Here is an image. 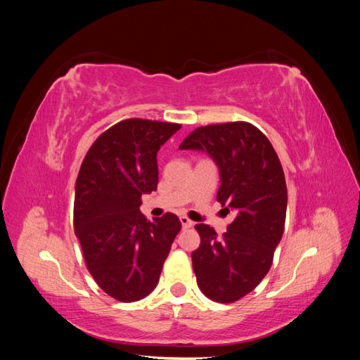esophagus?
Returning a JSON list of instances; mask_svg holds the SVG:
<instances>
[{
  "label": "esophagus",
  "mask_w": 360,
  "mask_h": 360,
  "mask_svg": "<svg viewBox=\"0 0 360 360\" xmlns=\"http://www.w3.org/2000/svg\"><path fill=\"white\" fill-rule=\"evenodd\" d=\"M180 222H181L183 228H191L193 225V222L189 219L188 216H180Z\"/></svg>",
  "instance_id": "34e87169"
}]
</instances>
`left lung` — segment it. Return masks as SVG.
I'll list each match as a JSON object with an SVG mask.
<instances>
[{"label": "left lung", "mask_w": 360, "mask_h": 360, "mask_svg": "<svg viewBox=\"0 0 360 360\" xmlns=\"http://www.w3.org/2000/svg\"><path fill=\"white\" fill-rule=\"evenodd\" d=\"M180 148L202 150L213 158L221 171L216 200L236 212L222 237L210 225H195L201 237L192 252L198 287L214 302H237L274 263L287 214L284 169L266 135L248 122L201 126Z\"/></svg>", "instance_id": "obj_1"}]
</instances>
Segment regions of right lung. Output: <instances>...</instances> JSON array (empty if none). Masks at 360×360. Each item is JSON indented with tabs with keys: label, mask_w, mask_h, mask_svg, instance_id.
Instances as JSON below:
<instances>
[{
	"label": "right lung",
	"mask_w": 360,
	"mask_h": 360,
	"mask_svg": "<svg viewBox=\"0 0 360 360\" xmlns=\"http://www.w3.org/2000/svg\"><path fill=\"white\" fill-rule=\"evenodd\" d=\"M181 124L127 118L97 138L82 160L75 188L73 228L86 269L108 296L136 302L153 291L179 217L148 221L141 195L158 189V151Z\"/></svg>",
	"instance_id": "add662e5"
}]
</instances>
